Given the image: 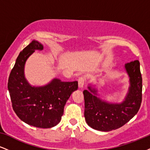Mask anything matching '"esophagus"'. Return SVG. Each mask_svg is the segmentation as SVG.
<instances>
[{"label": "esophagus", "mask_w": 150, "mask_h": 150, "mask_svg": "<svg viewBox=\"0 0 150 150\" xmlns=\"http://www.w3.org/2000/svg\"><path fill=\"white\" fill-rule=\"evenodd\" d=\"M85 77L84 76L80 77L78 79V86L80 88H82L83 87L84 85H85Z\"/></svg>", "instance_id": "obj_1"}]
</instances>
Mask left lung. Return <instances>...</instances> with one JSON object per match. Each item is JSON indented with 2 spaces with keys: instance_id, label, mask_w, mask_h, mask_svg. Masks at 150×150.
<instances>
[{
  "instance_id": "left-lung-1",
  "label": "left lung",
  "mask_w": 150,
  "mask_h": 150,
  "mask_svg": "<svg viewBox=\"0 0 150 150\" xmlns=\"http://www.w3.org/2000/svg\"><path fill=\"white\" fill-rule=\"evenodd\" d=\"M130 86L124 101L108 104L96 97L97 90L88 87L84 90L85 117L87 124L95 130L111 131L124 125L138 112L142 103V79L138 60L125 65ZM92 92L94 94L93 95Z\"/></svg>"
}]
</instances>
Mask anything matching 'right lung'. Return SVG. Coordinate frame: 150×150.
Wrapping results in <instances>:
<instances>
[{
    "mask_svg": "<svg viewBox=\"0 0 150 150\" xmlns=\"http://www.w3.org/2000/svg\"><path fill=\"white\" fill-rule=\"evenodd\" d=\"M42 49L40 43L32 41L20 53L10 72L8 88L13 110L22 121L37 128H49L61 121L65 103L78 88V83L54 79L44 87L29 85L24 75L25 62L35 50Z\"/></svg>",
    "mask_w": 150,
    "mask_h": 150,
    "instance_id": "obj_1",
    "label": "right lung"
}]
</instances>
